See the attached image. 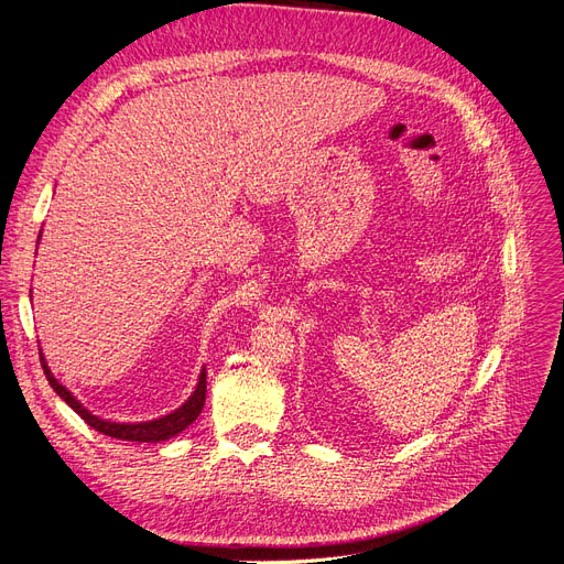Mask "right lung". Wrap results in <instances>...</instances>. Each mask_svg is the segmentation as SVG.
<instances>
[{"instance_id": "right-lung-1", "label": "right lung", "mask_w": 564, "mask_h": 564, "mask_svg": "<svg viewBox=\"0 0 564 564\" xmlns=\"http://www.w3.org/2000/svg\"><path fill=\"white\" fill-rule=\"evenodd\" d=\"M42 235V232H40ZM40 362H42V369H44V373H46V381H48V386L54 388L58 395L70 404L75 412L87 421L94 431H98V433H104V435H108V437H117V440H129V442H162V440H169V437H174V435H178V433H183L187 425H191L197 416H199V412H202V406H204V398H207V371L202 369V373H199V383H197V388H195V392L191 398H187V402L183 404V406H178L176 412H172V414H166V416H162V419H155V421H145V423H112V421H104V419H98V416H94L89 409H84L82 404H79V400H75V395L70 390H67L65 386H61L56 379H54V373H51V369L46 367V362H44V355H40Z\"/></svg>"}]
</instances>
